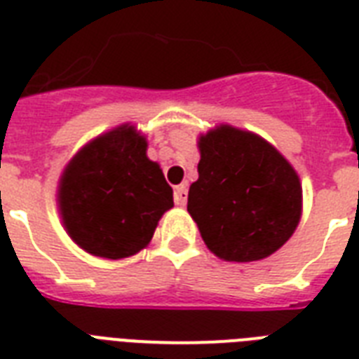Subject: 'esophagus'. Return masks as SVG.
<instances>
[{
	"label": "esophagus",
	"instance_id": "1",
	"mask_svg": "<svg viewBox=\"0 0 359 359\" xmlns=\"http://www.w3.org/2000/svg\"><path fill=\"white\" fill-rule=\"evenodd\" d=\"M186 201H188V188L184 184H180L175 188V205L179 207H184Z\"/></svg>",
	"mask_w": 359,
	"mask_h": 359
}]
</instances>
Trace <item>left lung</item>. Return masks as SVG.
Masks as SVG:
<instances>
[{
	"label": "left lung",
	"instance_id": "8db88e82",
	"mask_svg": "<svg viewBox=\"0 0 359 359\" xmlns=\"http://www.w3.org/2000/svg\"><path fill=\"white\" fill-rule=\"evenodd\" d=\"M199 179L188 212L219 259L259 261L292 236L302 212L300 179L259 135L219 126L199 140Z\"/></svg>",
	"mask_w": 359,
	"mask_h": 359
}]
</instances>
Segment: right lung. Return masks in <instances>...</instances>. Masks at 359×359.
Listing matches in <instances>:
<instances>
[{"mask_svg": "<svg viewBox=\"0 0 359 359\" xmlns=\"http://www.w3.org/2000/svg\"><path fill=\"white\" fill-rule=\"evenodd\" d=\"M145 151L134 126H121L87 145L65 169L59 186L65 227L93 255H134L173 207V190Z\"/></svg>", "mask_w": 359, "mask_h": 359, "instance_id": "add662e5", "label": "right lung"}]
</instances>
